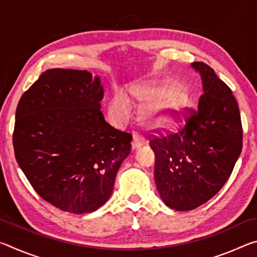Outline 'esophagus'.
<instances>
[{
    "label": "esophagus",
    "mask_w": 257,
    "mask_h": 257,
    "mask_svg": "<svg viewBox=\"0 0 257 257\" xmlns=\"http://www.w3.org/2000/svg\"><path fill=\"white\" fill-rule=\"evenodd\" d=\"M145 144V139L141 135H134V138H133V149H138V147H141L142 145Z\"/></svg>",
    "instance_id": "esophagus-1"
}]
</instances>
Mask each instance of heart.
Returning <instances> with one entry per match:
<instances>
[{"instance_id": "1", "label": "heart", "mask_w": 257, "mask_h": 257, "mask_svg": "<svg viewBox=\"0 0 257 257\" xmlns=\"http://www.w3.org/2000/svg\"><path fill=\"white\" fill-rule=\"evenodd\" d=\"M108 110H110V114L115 122H127V121L132 118L134 113V102L132 97H130L129 93L125 92L123 89L116 90L111 99ZM145 118L150 123L153 124L161 123L163 121V116L161 114H158L154 110L147 113Z\"/></svg>"}]
</instances>
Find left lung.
Masks as SVG:
<instances>
[{"label":"left lung","instance_id":"8db88e82","mask_svg":"<svg viewBox=\"0 0 257 257\" xmlns=\"http://www.w3.org/2000/svg\"><path fill=\"white\" fill-rule=\"evenodd\" d=\"M191 67L203 81L198 106L170 110L180 124L173 132L154 130L150 141L156 188L176 211L210 201L229 179L242 149L240 112L231 89L206 63Z\"/></svg>","mask_w":257,"mask_h":257}]
</instances>
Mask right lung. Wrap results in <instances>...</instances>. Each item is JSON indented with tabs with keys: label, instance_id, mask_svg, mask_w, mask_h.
I'll return each mask as SVG.
<instances>
[{
	"label": "right lung",
	"instance_id": "obj_1",
	"mask_svg": "<svg viewBox=\"0 0 257 257\" xmlns=\"http://www.w3.org/2000/svg\"><path fill=\"white\" fill-rule=\"evenodd\" d=\"M104 88L86 70L51 69L23 94L16 111V160L36 193L75 214L111 196L133 136L104 120Z\"/></svg>",
	"mask_w": 257,
	"mask_h": 257
}]
</instances>
